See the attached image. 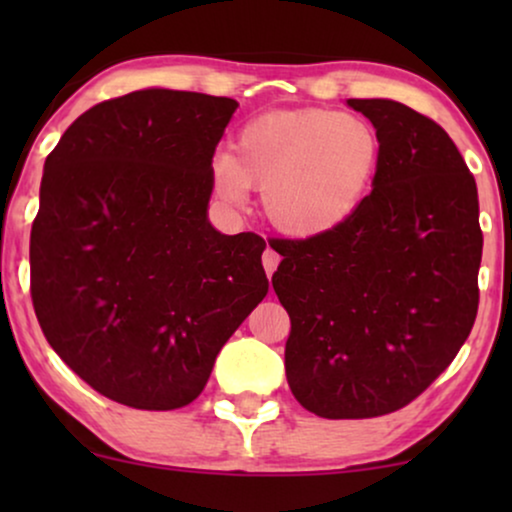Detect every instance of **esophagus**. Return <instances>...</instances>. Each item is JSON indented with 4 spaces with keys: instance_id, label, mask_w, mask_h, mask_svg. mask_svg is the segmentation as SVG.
Masks as SVG:
<instances>
[{
    "instance_id": "esophagus-1",
    "label": "esophagus",
    "mask_w": 512,
    "mask_h": 512,
    "mask_svg": "<svg viewBox=\"0 0 512 512\" xmlns=\"http://www.w3.org/2000/svg\"><path fill=\"white\" fill-rule=\"evenodd\" d=\"M277 265H279V254L275 249L268 247L263 251V268L268 272V277H272V272L277 270Z\"/></svg>"
}]
</instances>
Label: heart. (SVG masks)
I'll return each mask as SVG.
<instances>
[{
  "label": "heart",
  "instance_id": "obj_1",
  "mask_svg": "<svg viewBox=\"0 0 512 512\" xmlns=\"http://www.w3.org/2000/svg\"><path fill=\"white\" fill-rule=\"evenodd\" d=\"M382 165L375 125L331 109L270 111L212 160L219 198L233 205L263 188V214L279 233L307 240L340 228L373 191Z\"/></svg>",
  "mask_w": 512,
  "mask_h": 512
}]
</instances>
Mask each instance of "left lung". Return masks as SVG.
<instances>
[{
	"label": "left lung",
	"mask_w": 512,
	"mask_h": 512,
	"mask_svg": "<svg viewBox=\"0 0 512 512\" xmlns=\"http://www.w3.org/2000/svg\"><path fill=\"white\" fill-rule=\"evenodd\" d=\"M375 125L382 165L340 228L275 240L289 312L286 380L326 419L396 412L422 394L478 314V186L450 135L394 100H347Z\"/></svg>",
	"instance_id": "1"
}]
</instances>
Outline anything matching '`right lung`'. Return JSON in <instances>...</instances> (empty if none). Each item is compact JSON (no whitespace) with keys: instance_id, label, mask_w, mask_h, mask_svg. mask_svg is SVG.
I'll use <instances>...</instances> for the list:
<instances>
[{"instance_id":"add662e5","label":"right lung","mask_w":512,"mask_h":512,"mask_svg":"<svg viewBox=\"0 0 512 512\" xmlns=\"http://www.w3.org/2000/svg\"><path fill=\"white\" fill-rule=\"evenodd\" d=\"M237 102L146 88L81 114L48 153L30 235L34 312L55 354L137 410L184 408L268 293L263 237L207 221Z\"/></svg>"}]
</instances>
